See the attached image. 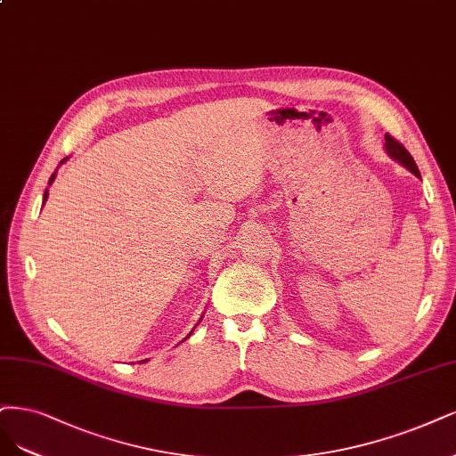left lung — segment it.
<instances>
[{
	"instance_id": "left-lung-1",
	"label": "left lung",
	"mask_w": 456,
	"mask_h": 456,
	"mask_svg": "<svg viewBox=\"0 0 456 456\" xmlns=\"http://www.w3.org/2000/svg\"><path fill=\"white\" fill-rule=\"evenodd\" d=\"M385 149H387V152L392 156V159L395 160H398L402 166H405L407 169L411 171V174H415L417 177H420V174H419V167H417V164H415V160H413V156L407 152V149L400 143L398 139H395L392 135H385Z\"/></svg>"
}]
</instances>
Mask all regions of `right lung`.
Returning a JSON list of instances; mask_svg holds the SVG:
<instances>
[{
    "label": "right lung",
    "instance_id": "1",
    "mask_svg": "<svg viewBox=\"0 0 456 456\" xmlns=\"http://www.w3.org/2000/svg\"><path fill=\"white\" fill-rule=\"evenodd\" d=\"M64 160H66V159H64ZM64 160H61V162H64ZM61 162H60V164H61ZM54 177H56V174H53V177H51V181H49V184H53V181H54ZM46 196H49V194H46V192H45V198H43V200H46Z\"/></svg>",
    "mask_w": 456,
    "mask_h": 456
}]
</instances>
